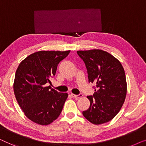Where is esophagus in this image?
<instances>
[{"instance_id": "esophagus-1", "label": "esophagus", "mask_w": 146, "mask_h": 146, "mask_svg": "<svg viewBox=\"0 0 146 146\" xmlns=\"http://www.w3.org/2000/svg\"><path fill=\"white\" fill-rule=\"evenodd\" d=\"M71 96H72L73 98H76V99H78V98H79L82 97V96H83V94H73V93H72V94H71Z\"/></svg>"}]
</instances>
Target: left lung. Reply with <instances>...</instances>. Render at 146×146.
<instances>
[{
	"mask_svg": "<svg viewBox=\"0 0 146 146\" xmlns=\"http://www.w3.org/2000/svg\"><path fill=\"white\" fill-rule=\"evenodd\" d=\"M87 69L89 83H94V93L88 96L90 106L83 112L92 124L108 122L118 113L127 92L126 75L120 61L101 50L77 51Z\"/></svg>",
	"mask_w": 146,
	"mask_h": 146,
	"instance_id": "1",
	"label": "left lung"
}]
</instances>
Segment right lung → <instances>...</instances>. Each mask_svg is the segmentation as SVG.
Instances as JSON below:
<instances>
[{"label": "right lung", "mask_w": 146, "mask_h": 146, "mask_svg": "<svg viewBox=\"0 0 146 146\" xmlns=\"http://www.w3.org/2000/svg\"><path fill=\"white\" fill-rule=\"evenodd\" d=\"M70 50L40 51L24 59L18 65L14 81L16 100L28 118L36 124L48 125L58 118L67 98L50 86L57 65Z\"/></svg>", "instance_id": "add662e5"}]
</instances>
